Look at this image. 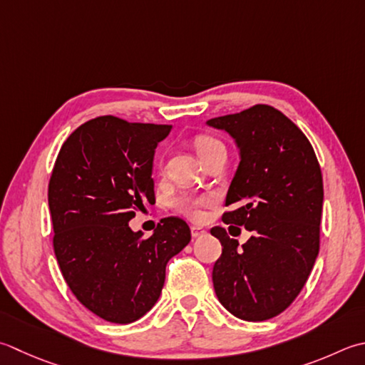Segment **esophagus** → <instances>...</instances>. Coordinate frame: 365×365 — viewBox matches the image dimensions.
I'll return each mask as SVG.
<instances>
[{
	"label": "esophagus",
	"mask_w": 365,
	"mask_h": 365,
	"mask_svg": "<svg viewBox=\"0 0 365 365\" xmlns=\"http://www.w3.org/2000/svg\"><path fill=\"white\" fill-rule=\"evenodd\" d=\"M207 234V231L205 230H202V227H199V226H191V235L195 239H197V237H202V235H205Z\"/></svg>",
	"instance_id": "34e87169"
}]
</instances>
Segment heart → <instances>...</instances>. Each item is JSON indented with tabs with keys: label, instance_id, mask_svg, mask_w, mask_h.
<instances>
[{
	"label": "heart",
	"instance_id": "1",
	"mask_svg": "<svg viewBox=\"0 0 365 365\" xmlns=\"http://www.w3.org/2000/svg\"><path fill=\"white\" fill-rule=\"evenodd\" d=\"M218 147H225V145L221 144V140L213 138V135H209V134L196 135L195 148L197 155L201 156L202 161ZM210 202H212L210 196H195V195H188V192H182V195H177L169 199V205L173 207L174 210L192 220L201 217V209L205 205H209Z\"/></svg>",
	"mask_w": 365,
	"mask_h": 365
}]
</instances>
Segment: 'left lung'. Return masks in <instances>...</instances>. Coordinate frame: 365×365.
Returning <instances> with one entry per match:
<instances>
[{
  "label": "left lung",
  "instance_id": "left-lung-1",
  "mask_svg": "<svg viewBox=\"0 0 365 365\" xmlns=\"http://www.w3.org/2000/svg\"><path fill=\"white\" fill-rule=\"evenodd\" d=\"M235 139L240 163L226 195L223 223L253 232L247 244L221 226L210 234L223 252L213 266L218 301L234 317L280 315L302 291L319 252L323 175L310 140L267 104L207 121Z\"/></svg>",
  "mask_w": 365,
  "mask_h": 365
}]
</instances>
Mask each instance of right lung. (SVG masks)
<instances>
[{"label":"right lung","mask_w":365,"mask_h":365,"mask_svg":"<svg viewBox=\"0 0 365 365\" xmlns=\"http://www.w3.org/2000/svg\"><path fill=\"white\" fill-rule=\"evenodd\" d=\"M173 125L130 123L104 115L64 140L48 182L53 252L77 301L109 323L128 324L158 301L168 261L190 244L178 217L153 235L128 221L155 202L153 155Z\"/></svg>","instance_id":"add662e5"}]
</instances>
